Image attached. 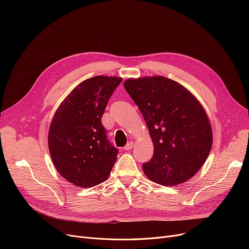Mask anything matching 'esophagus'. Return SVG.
Listing matches in <instances>:
<instances>
[{
	"label": "esophagus",
	"mask_w": 249,
	"mask_h": 249,
	"mask_svg": "<svg viewBox=\"0 0 249 249\" xmlns=\"http://www.w3.org/2000/svg\"><path fill=\"white\" fill-rule=\"evenodd\" d=\"M133 146H134V142H133V141H129V142L127 143V144L124 146V150H130V149H132Z\"/></svg>",
	"instance_id": "esophagus-1"
}]
</instances>
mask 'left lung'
I'll return each instance as SVG.
<instances>
[{
  "mask_svg": "<svg viewBox=\"0 0 249 249\" xmlns=\"http://www.w3.org/2000/svg\"><path fill=\"white\" fill-rule=\"evenodd\" d=\"M147 124L154 152L143 172L154 182L177 186L194 177L210 153V122L199 101L164 76L129 78L124 83Z\"/></svg>",
  "mask_w": 249,
  "mask_h": 249,
  "instance_id": "8db88e82",
  "label": "left lung"
}]
</instances>
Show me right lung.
Segmentation results:
<instances>
[{"mask_svg": "<svg viewBox=\"0 0 249 249\" xmlns=\"http://www.w3.org/2000/svg\"><path fill=\"white\" fill-rule=\"evenodd\" d=\"M121 77L98 75L84 81L60 104L52 119L48 147L57 172L72 185L90 188L105 181L118 149L102 124L107 104Z\"/></svg>", "mask_w": 249, "mask_h": 249, "instance_id": "right-lung-1", "label": "right lung"}]
</instances>
